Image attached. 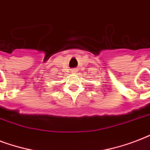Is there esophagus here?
<instances>
[{
  "instance_id": "obj_1",
  "label": "esophagus",
  "mask_w": 150,
  "mask_h": 150,
  "mask_svg": "<svg viewBox=\"0 0 150 150\" xmlns=\"http://www.w3.org/2000/svg\"><path fill=\"white\" fill-rule=\"evenodd\" d=\"M75 71H75V69H73L72 72H75Z\"/></svg>"
}]
</instances>
